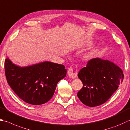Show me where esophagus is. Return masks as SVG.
Returning <instances> with one entry per match:
<instances>
[{"instance_id":"1","label":"esophagus","mask_w":130,"mask_h":130,"mask_svg":"<svg viewBox=\"0 0 130 130\" xmlns=\"http://www.w3.org/2000/svg\"><path fill=\"white\" fill-rule=\"evenodd\" d=\"M68 76L70 78L74 79L77 77V73L73 72V69L72 67H70L68 70Z\"/></svg>"}]
</instances>
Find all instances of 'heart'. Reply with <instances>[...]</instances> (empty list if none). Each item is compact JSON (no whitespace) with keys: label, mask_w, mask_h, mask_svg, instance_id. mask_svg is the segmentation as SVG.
I'll return each instance as SVG.
<instances>
[{"label":"heart","mask_w":130,"mask_h":130,"mask_svg":"<svg viewBox=\"0 0 130 130\" xmlns=\"http://www.w3.org/2000/svg\"><path fill=\"white\" fill-rule=\"evenodd\" d=\"M93 53H88V55H86V57L87 58H91L92 57H93Z\"/></svg>","instance_id":"1"}]
</instances>
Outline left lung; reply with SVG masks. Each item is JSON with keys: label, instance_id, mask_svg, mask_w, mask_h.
Instances as JSON below:
<instances>
[{"label": "left lung", "instance_id": "8db88e82", "mask_svg": "<svg viewBox=\"0 0 130 130\" xmlns=\"http://www.w3.org/2000/svg\"><path fill=\"white\" fill-rule=\"evenodd\" d=\"M78 77L83 84L78 97L86 106L95 107L112 96L123 80L124 75L121 68L113 62L95 58L88 61Z\"/></svg>", "mask_w": 130, "mask_h": 130}]
</instances>
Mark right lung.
<instances>
[{"label":"right lung","mask_w":130,"mask_h":130,"mask_svg":"<svg viewBox=\"0 0 130 130\" xmlns=\"http://www.w3.org/2000/svg\"><path fill=\"white\" fill-rule=\"evenodd\" d=\"M4 68L11 89L23 101L33 105L50 100L57 83L67 74L64 65L49 61L20 67L7 58Z\"/></svg>","instance_id":"1"}]
</instances>
